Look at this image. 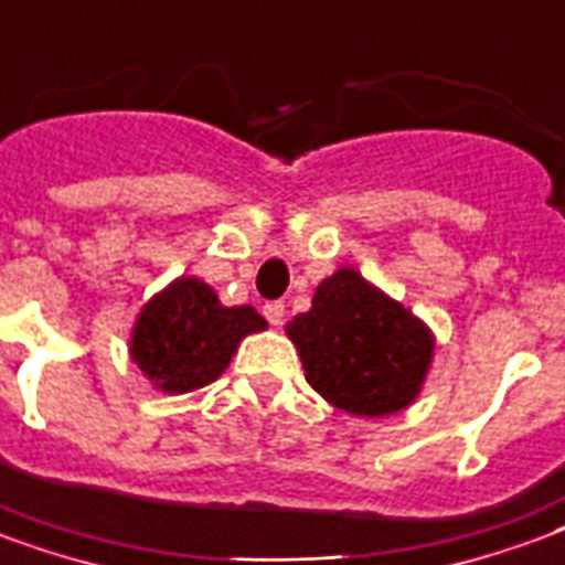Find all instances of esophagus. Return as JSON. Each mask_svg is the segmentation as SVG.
<instances>
[{
	"label": "esophagus",
	"instance_id": "34e87169",
	"mask_svg": "<svg viewBox=\"0 0 565 565\" xmlns=\"http://www.w3.org/2000/svg\"><path fill=\"white\" fill-rule=\"evenodd\" d=\"M262 312H265V318L274 328H279L282 318H286V303H282V300H267L265 307H262Z\"/></svg>",
	"mask_w": 565,
	"mask_h": 565
}]
</instances>
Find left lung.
<instances>
[{
  "label": "left lung",
  "instance_id": "8db88e82",
  "mask_svg": "<svg viewBox=\"0 0 565 565\" xmlns=\"http://www.w3.org/2000/svg\"><path fill=\"white\" fill-rule=\"evenodd\" d=\"M316 393L358 417H387L417 398L435 337L411 309L339 267L312 295V309L286 324Z\"/></svg>",
  "mask_w": 565,
  "mask_h": 565
}]
</instances>
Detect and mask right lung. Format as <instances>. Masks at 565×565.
Returning a JSON list of instances; mask_svg holds the SVG:
<instances>
[{
  "mask_svg": "<svg viewBox=\"0 0 565 565\" xmlns=\"http://www.w3.org/2000/svg\"><path fill=\"white\" fill-rule=\"evenodd\" d=\"M253 307H223L196 277H178L148 300L130 333V358L163 393H190L217 381L241 339L265 330Z\"/></svg>",
  "mask_w": 565,
  "mask_h": 565,
  "instance_id": "1",
  "label": "right lung"
}]
</instances>
